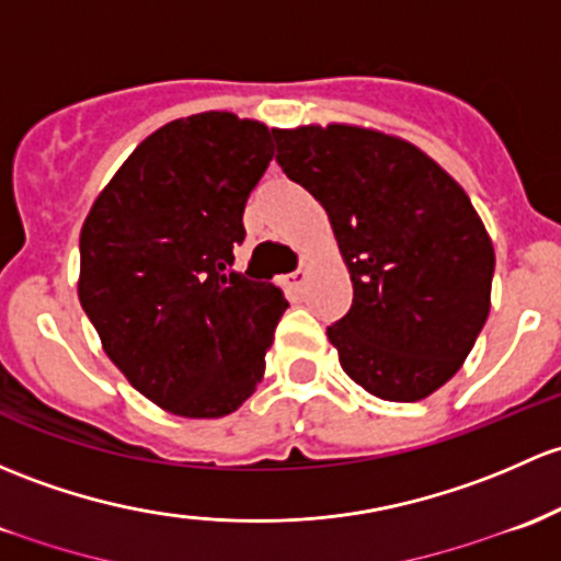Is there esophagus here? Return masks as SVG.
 Segmentation results:
<instances>
[{"label": "esophagus", "instance_id": "34e87169", "mask_svg": "<svg viewBox=\"0 0 561 561\" xmlns=\"http://www.w3.org/2000/svg\"><path fill=\"white\" fill-rule=\"evenodd\" d=\"M306 276H309V265H306V263H300V268L293 271V274L287 276V279H290V285L300 287V285H304V282H306Z\"/></svg>", "mask_w": 561, "mask_h": 561}]
</instances>
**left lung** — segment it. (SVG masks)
Here are the masks:
<instances>
[{
  "label": "left lung",
  "mask_w": 561,
  "mask_h": 561,
  "mask_svg": "<svg viewBox=\"0 0 561 561\" xmlns=\"http://www.w3.org/2000/svg\"><path fill=\"white\" fill-rule=\"evenodd\" d=\"M276 161L325 206L355 300L328 328L344 374L416 403L462 368L492 309L494 247L454 176L409 139L355 123L271 128Z\"/></svg>",
  "instance_id": "obj_1"
}]
</instances>
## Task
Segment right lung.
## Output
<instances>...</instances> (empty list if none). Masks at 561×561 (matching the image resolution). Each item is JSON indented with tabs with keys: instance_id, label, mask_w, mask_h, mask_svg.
Returning <instances> with one entry per match:
<instances>
[{
	"instance_id": "right-lung-1",
	"label": "right lung",
	"mask_w": 561,
	"mask_h": 561,
	"mask_svg": "<svg viewBox=\"0 0 561 561\" xmlns=\"http://www.w3.org/2000/svg\"><path fill=\"white\" fill-rule=\"evenodd\" d=\"M271 158L261 121L176 117L139 141L82 222V309L128 385L174 416L220 420L265 374L287 300L233 271V244Z\"/></svg>"
}]
</instances>
